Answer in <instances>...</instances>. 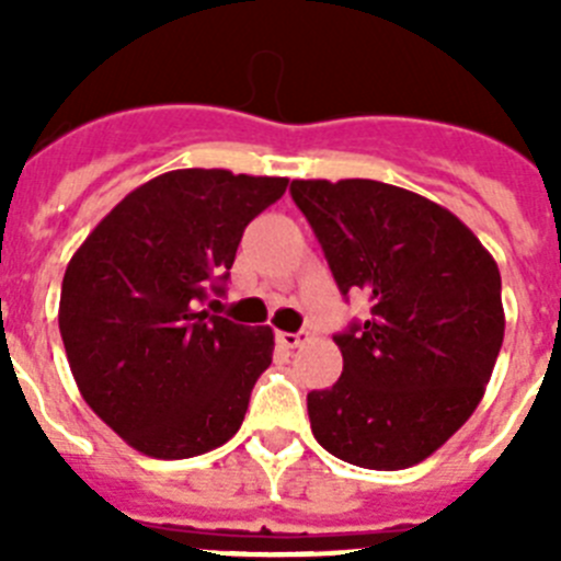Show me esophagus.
I'll list each match as a JSON object with an SVG mask.
<instances>
[{
  "instance_id": "34e87169",
  "label": "esophagus",
  "mask_w": 561,
  "mask_h": 561,
  "mask_svg": "<svg viewBox=\"0 0 561 561\" xmlns=\"http://www.w3.org/2000/svg\"><path fill=\"white\" fill-rule=\"evenodd\" d=\"M306 342V334H289V331H277V345L280 348H300Z\"/></svg>"
}]
</instances>
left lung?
<instances>
[{
    "label": "left lung",
    "mask_w": 561,
    "mask_h": 561,
    "mask_svg": "<svg viewBox=\"0 0 561 561\" xmlns=\"http://www.w3.org/2000/svg\"><path fill=\"white\" fill-rule=\"evenodd\" d=\"M291 199L342 295L370 320L334 342L342 376L309 393L317 444L365 469H408L440 449L483 399L503 345L500 270L447 207L374 180H295Z\"/></svg>",
    "instance_id": "1"
}]
</instances>
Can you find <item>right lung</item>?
I'll list each match as a JSON object with an SVG mask.
<instances>
[{
    "label": "right lung",
    "mask_w": 561,
    "mask_h": 561,
    "mask_svg": "<svg viewBox=\"0 0 561 561\" xmlns=\"http://www.w3.org/2000/svg\"><path fill=\"white\" fill-rule=\"evenodd\" d=\"M284 176L182 168L134 187L67 264L58 329L83 401L128 447L180 460L238 433L270 325H238L205 300L238 241L284 196Z\"/></svg>",
    "instance_id": "right-lung-1"
}]
</instances>
